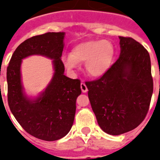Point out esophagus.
Wrapping results in <instances>:
<instances>
[{
	"mask_svg": "<svg viewBox=\"0 0 160 160\" xmlns=\"http://www.w3.org/2000/svg\"><path fill=\"white\" fill-rule=\"evenodd\" d=\"M80 88H81V90H82L83 93H86L87 92V86H86V85H85V83L82 82L81 84H80Z\"/></svg>",
	"mask_w": 160,
	"mask_h": 160,
	"instance_id": "obj_1",
	"label": "esophagus"
}]
</instances>
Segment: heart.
Listing matches in <instances>:
<instances>
[{
    "label": "heart",
    "instance_id": "heart-1",
    "mask_svg": "<svg viewBox=\"0 0 160 160\" xmlns=\"http://www.w3.org/2000/svg\"><path fill=\"white\" fill-rule=\"evenodd\" d=\"M114 45L109 41H89L78 44L70 55L62 61L67 70L73 71L78 63H85V71L91 77H101L109 70L114 57Z\"/></svg>",
    "mask_w": 160,
    "mask_h": 160
}]
</instances>
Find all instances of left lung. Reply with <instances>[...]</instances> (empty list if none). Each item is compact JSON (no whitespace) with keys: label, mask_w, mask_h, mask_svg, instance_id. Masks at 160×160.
I'll list each match as a JSON object with an SVG mask.
<instances>
[{"label":"left lung","mask_w":160,"mask_h":160,"mask_svg":"<svg viewBox=\"0 0 160 160\" xmlns=\"http://www.w3.org/2000/svg\"><path fill=\"white\" fill-rule=\"evenodd\" d=\"M120 55L105 75L86 82L93 112L103 131L119 135L146 116L154 83L149 52L130 37L119 36Z\"/></svg>","instance_id":"left-lung-1"}]
</instances>
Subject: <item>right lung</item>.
<instances>
[{"instance_id":"add662e5","label":"right lung","mask_w":160,"mask_h":160,"mask_svg":"<svg viewBox=\"0 0 160 160\" xmlns=\"http://www.w3.org/2000/svg\"><path fill=\"white\" fill-rule=\"evenodd\" d=\"M65 32H48L22 42L14 51L7 67L8 105L27 133L37 139L55 141L70 132L75 119L76 99L81 94L80 80L64 75L61 60ZM31 55L53 59L54 74L48 87L35 98L24 92L21 81L22 60Z\"/></svg>"}]
</instances>
